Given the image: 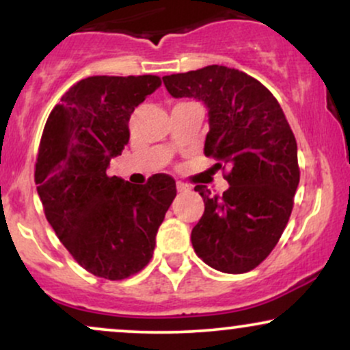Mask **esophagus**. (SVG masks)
I'll return each instance as SVG.
<instances>
[{"instance_id":"1","label":"esophagus","mask_w":350,"mask_h":350,"mask_svg":"<svg viewBox=\"0 0 350 350\" xmlns=\"http://www.w3.org/2000/svg\"><path fill=\"white\" fill-rule=\"evenodd\" d=\"M176 187H178V191H179V192H187L189 189H191V187L187 186V184L180 183V180H178V183H176Z\"/></svg>"}]
</instances>
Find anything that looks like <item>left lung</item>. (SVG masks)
I'll return each instance as SVG.
<instances>
[{"mask_svg":"<svg viewBox=\"0 0 350 350\" xmlns=\"http://www.w3.org/2000/svg\"><path fill=\"white\" fill-rule=\"evenodd\" d=\"M163 82L172 97L206 103L204 152L228 167L222 196L194 187L206 206L192 228L194 252L219 271H250L278 243L293 211L299 166L290 123L271 92L242 70L207 66Z\"/></svg>","mask_w":350,"mask_h":350,"instance_id":"8db88e82","label":"left lung"}]
</instances>
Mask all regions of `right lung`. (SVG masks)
Wrapping results in <instances>:
<instances>
[{"label":"right lung","instance_id":"obj_1","mask_svg":"<svg viewBox=\"0 0 350 350\" xmlns=\"http://www.w3.org/2000/svg\"><path fill=\"white\" fill-rule=\"evenodd\" d=\"M161 85L158 75H94L72 85L44 126L34 180L47 222L80 267L124 280L150 263L176 180L143 186L108 176L130 139L133 110Z\"/></svg>","mask_w":350,"mask_h":350}]
</instances>
